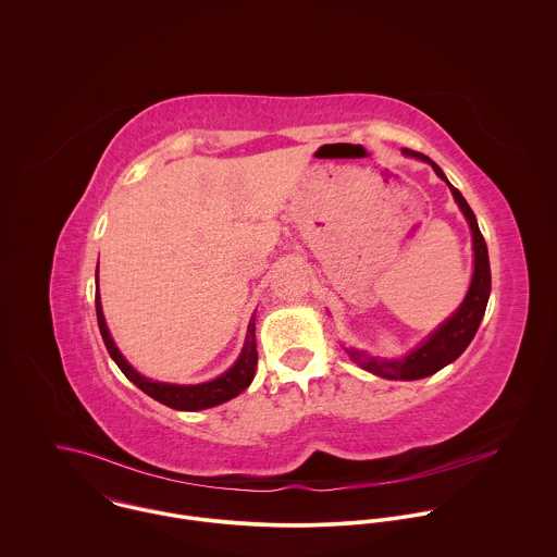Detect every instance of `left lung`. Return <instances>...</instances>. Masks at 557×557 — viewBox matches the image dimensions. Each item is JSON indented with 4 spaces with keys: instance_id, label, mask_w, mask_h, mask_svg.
I'll return each mask as SVG.
<instances>
[{
    "instance_id": "8db88e82",
    "label": "left lung",
    "mask_w": 557,
    "mask_h": 557,
    "mask_svg": "<svg viewBox=\"0 0 557 557\" xmlns=\"http://www.w3.org/2000/svg\"><path fill=\"white\" fill-rule=\"evenodd\" d=\"M403 154L429 162L433 166V171L448 184L455 201L459 203L463 216L470 223L472 242H474V274H472L468 296L450 318L446 319L429 338H424V343H420L411 354H407L403 358H393V360H382L377 356H369V354L358 351V349H347V354L354 358V362H358L364 371L375 373V375L386 377V380H407V382H411V380H422V377H429V375L437 373L446 364L455 362L468 349V345L472 343V338L476 334L482 315H484L486 302H488L491 268H488L486 242L478 230L476 216H474L472 208L468 206V201L463 199V195L448 182L444 171L429 157H424L420 152H413V150H407V148H403Z\"/></svg>"
}]
</instances>
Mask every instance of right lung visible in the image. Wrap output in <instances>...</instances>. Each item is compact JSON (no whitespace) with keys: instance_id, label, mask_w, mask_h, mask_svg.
<instances>
[{"instance_id":"add662e5","label":"right lung","mask_w":557,"mask_h":557,"mask_svg":"<svg viewBox=\"0 0 557 557\" xmlns=\"http://www.w3.org/2000/svg\"><path fill=\"white\" fill-rule=\"evenodd\" d=\"M96 283H98V270H96ZM96 318H98V327L104 341V347L109 351V356L115 360V364L120 367V371L137 386L141 388L148 397L157 398L162 405L173 407V409H182V411H197V409H208L214 405H221L230 398L238 397L242 391H246L255 377V369H257V343H255V313L248 323L246 330V341L242 347L236 364L223 373L221 377L206 382V384H195V386H180V384H164V382H152L144 375H139L128 362L126 358L120 354L117 345L111 338V332L107 327V321L102 315V305H100V294L96 287Z\"/></svg>"}]
</instances>
